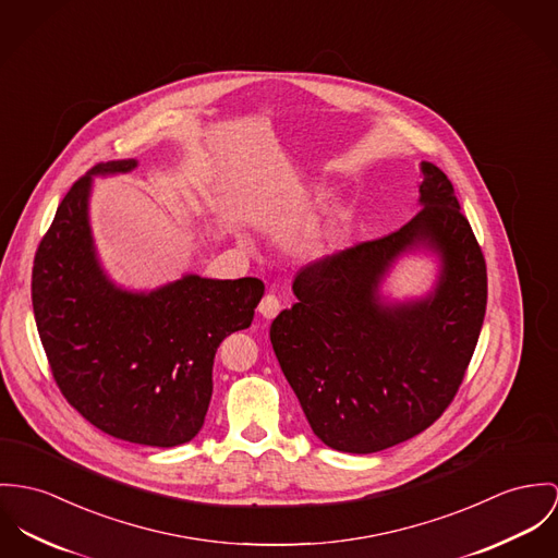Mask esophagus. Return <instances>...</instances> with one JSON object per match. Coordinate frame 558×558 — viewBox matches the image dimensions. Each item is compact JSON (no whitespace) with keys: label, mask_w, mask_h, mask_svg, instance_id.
Instances as JSON below:
<instances>
[{"label":"esophagus","mask_w":558,"mask_h":558,"mask_svg":"<svg viewBox=\"0 0 558 558\" xmlns=\"http://www.w3.org/2000/svg\"><path fill=\"white\" fill-rule=\"evenodd\" d=\"M279 308H281L279 299L272 296V294H266V296L262 299L259 306H257V313H259L264 319H272V317L279 313Z\"/></svg>","instance_id":"obj_1"}]
</instances>
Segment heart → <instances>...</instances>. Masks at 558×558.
Returning <instances> with one entry per match:
<instances>
[{
    "label": "heart",
    "mask_w": 558,
    "mask_h": 558,
    "mask_svg": "<svg viewBox=\"0 0 558 558\" xmlns=\"http://www.w3.org/2000/svg\"><path fill=\"white\" fill-rule=\"evenodd\" d=\"M311 247H313V245H308V250H306V252H311Z\"/></svg>",
    "instance_id": "obj_1"
}]
</instances>
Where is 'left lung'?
<instances>
[{
    "mask_svg": "<svg viewBox=\"0 0 558 558\" xmlns=\"http://www.w3.org/2000/svg\"><path fill=\"white\" fill-rule=\"evenodd\" d=\"M415 217L401 230L301 268L299 299L270 343L315 437L373 454L428 428L457 395L486 313V262L450 179L422 161ZM436 268L422 295L395 298L397 263Z\"/></svg>",
    "mask_w": 558,
    "mask_h": 558,
    "instance_id": "obj_1",
    "label": "left lung"
}]
</instances>
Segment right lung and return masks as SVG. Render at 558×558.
Returning a JSON list of instances; mask_svg holds the SVG:
<instances>
[{
	"label": "right lung",
	"mask_w": 558,
	"mask_h": 558,
	"mask_svg": "<svg viewBox=\"0 0 558 558\" xmlns=\"http://www.w3.org/2000/svg\"><path fill=\"white\" fill-rule=\"evenodd\" d=\"M136 168L106 161L72 185L34 259L32 303L68 403L110 437L172 448L201 433L215 352L252 326L264 283L196 272L153 290L117 283L92 230L94 179Z\"/></svg>",
	"instance_id": "1"
}]
</instances>
